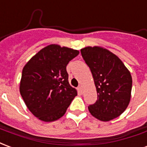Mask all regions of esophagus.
I'll use <instances>...</instances> for the list:
<instances>
[{
	"instance_id": "obj_1",
	"label": "esophagus",
	"mask_w": 147,
	"mask_h": 147,
	"mask_svg": "<svg viewBox=\"0 0 147 147\" xmlns=\"http://www.w3.org/2000/svg\"><path fill=\"white\" fill-rule=\"evenodd\" d=\"M78 92H79V93L80 94H83V89H82V87L81 86H79L78 87Z\"/></svg>"
}]
</instances>
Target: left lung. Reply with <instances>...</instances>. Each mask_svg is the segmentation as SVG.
<instances>
[{"mask_svg": "<svg viewBox=\"0 0 147 147\" xmlns=\"http://www.w3.org/2000/svg\"><path fill=\"white\" fill-rule=\"evenodd\" d=\"M81 55L92 74L98 95L88 107L93 117L109 121L121 114L131 99L132 78L129 70L116 55L98 46L81 49Z\"/></svg>", "mask_w": 147, "mask_h": 147, "instance_id": "obj_1", "label": "left lung"}]
</instances>
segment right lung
I'll use <instances>...</instances> for the list:
<instances>
[{"label": "right lung", "mask_w": 147, "mask_h": 147, "mask_svg": "<svg viewBox=\"0 0 147 147\" xmlns=\"http://www.w3.org/2000/svg\"><path fill=\"white\" fill-rule=\"evenodd\" d=\"M78 54V50L50 45L23 67L19 92L29 110L40 121L62 117L78 95L69 84L66 66Z\"/></svg>", "instance_id": "right-lung-1"}]
</instances>
